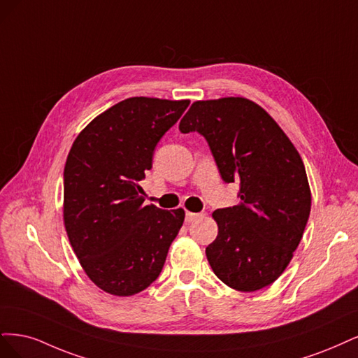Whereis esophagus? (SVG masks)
<instances>
[{
	"mask_svg": "<svg viewBox=\"0 0 358 358\" xmlns=\"http://www.w3.org/2000/svg\"><path fill=\"white\" fill-rule=\"evenodd\" d=\"M201 214L199 213H192V211H186V222L187 223H192L193 220H196V218H199Z\"/></svg>",
	"mask_w": 358,
	"mask_h": 358,
	"instance_id": "34e87169",
	"label": "esophagus"
}]
</instances>
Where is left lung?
<instances>
[{
    "label": "left lung",
    "mask_w": 358,
    "mask_h": 358,
    "mask_svg": "<svg viewBox=\"0 0 358 358\" xmlns=\"http://www.w3.org/2000/svg\"><path fill=\"white\" fill-rule=\"evenodd\" d=\"M182 134L205 136L226 182H239L241 202L215 210L218 235L206 247L214 273L238 292H256L285 271L310 213L305 165L269 114L242 96L196 101Z\"/></svg>",
    "instance_id": "obj_1"
}]
</instances>
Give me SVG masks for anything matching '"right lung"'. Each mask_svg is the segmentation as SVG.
<instances>
[{
  "mask_svg": "<svg viewBox=\"0 0 358 358\" xmlns=\"http://www.w3.org/2000/svg\"><path fill=\"white\" fill-rule=\"evenodd\" d=\"M189 99H124L80 132L64 169V224L83 271L101 290L132 296L162 272L184 210L144 205L140 182L155 147Z\"/></svg>",
  "mask_w": 358,
  "mask_h": 358,
  "instance_id": "right-lung-1",
  "label": "right lung"
}]
</instances>
